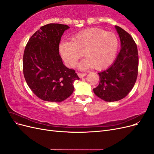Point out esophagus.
I'll list each match as a JSON object with an SVG mask.
<instances>
[{
	"label": "esophagus",
	"mask_w": 154,
	"mask_h": 154,
	"mask_svg": "<svg viewBox=\"0 0 154 154\" xmlns=\"http://www.w3.org/2000/svg\"><path fill=\"white\" fill-rule=\"evenodd\" d=\"M78 75L80 78H82L86 76V73H78Z\"/></svg>",
	"instance_id": "1"
}]
</instances>
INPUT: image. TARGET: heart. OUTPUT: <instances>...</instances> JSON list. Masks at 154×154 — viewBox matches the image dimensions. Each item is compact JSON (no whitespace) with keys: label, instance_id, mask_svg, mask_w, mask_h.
I'll use <instances>...</instances> for the list:
<instances>
[{"label":"heart","instance_id":"b5f03b06","mask_svg":"<svg viewBox=\"0 0 154 154\" xmlns=\"http://www.w3.org/2000/svg\"><path fill=\"white\" fill-rule=\"evenodd\" d=\"M119 47L114 32L97 28L88 29L78 34L72 42L62 43L60 52L67 66L72 67L83 53L85 58L79 65L82 69L92 68L103 70L112 63Z\"/></svg>","mask_w":154,"mask_h":154}]
</instances>
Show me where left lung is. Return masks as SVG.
I'll return each mask as SVG.
<instances>
[{
	"mask_svg": "<svg viewBox=\"0 0 154 154\" xmlns=\"http://www.w3.org/2000/svg\"><path fill=\"white\" fill-rule=\"evenodd\" d=\"M121 41V50L108 69L98 73L100 83L94 94L106 101H116L128 95L136 82L139 57L137 48L129 33L116 26Z\"/></svg>",
	"mask_w": 154,
	"mask_h": 154,
	"instance_id": "obj_1",
	"label": "left lung"
}]
</instances>
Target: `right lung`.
Segmentation results:
<instances>
[{"instance_id": "1", "label": "right lung", "mask_w": 154, "mask_h": 154, "mask_svg": "<svg viewBox=\"0 0 154 154\" xmlns=\"http://www.w3.org/2000/svg\"><path fill=\"white\" fill-rule=\"evenodd\" d=\"M67 25L49 24L31 36L23 57V72L27 84L40 99L61 102L74 91V82L80 80L74 69L64 66L59 44Z\"/></svg>"}]
</instances>
